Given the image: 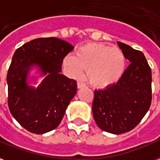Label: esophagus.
<instances>
[{"mask_svg": "<svg viewBox=\"0 0 160 160\" xmlns=\"http://www.w3.org/2000/svg\"><path fill=\"white\" fill-rule=\"evenodd\" d=\"M77 85H78V88H83V87H85V84L83 82H78Z\"/></svg>", "mask_w": 160, "mask_h": 160, "instance_id": "esophagus-1", "label": "esophagus"}]
</instances>
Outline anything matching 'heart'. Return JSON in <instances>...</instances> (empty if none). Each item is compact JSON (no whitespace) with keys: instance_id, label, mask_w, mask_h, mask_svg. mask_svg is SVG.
I'll return each instance as SVG.
<instances>
[{"instance_id":"heart-1","label":"heart","mask_w":160,"mask_h":160,"mask_svg":"<svg viewBox=\"0 0 160 160\" xmlns=\"http://www.w3.org/2000/svg\"><path fill=\"white\" fill-rule=\"evenodd\" d=\"M69 75L78 78L83 69L90 83L99 88L116 84L126 69V58L122 50L101 43H88L76 51L75 56H66L63 61Z\"/></svg>"}]
</instances>
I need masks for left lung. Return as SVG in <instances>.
<instances>
[{
  "mask_svg": "<svg viewBox=\"0 0 160 160\" xmlns=\"http://www.w3.org/2000/svg\"><path fill=\"white\" fill-rule=\"evenodd\" d=\"M118 45L130 65L118 83L94 91L92 105L99 128L115 135L134 129L152 101V72L143 53L120 42Z\"/></svg>",
  "mask_w": 160,
  "mask_h": 160,
  "instance_id": "left-lung-1",
  "label": "left lung"
}]
</instances>
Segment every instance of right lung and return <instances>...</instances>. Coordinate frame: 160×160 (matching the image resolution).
Here are the masks:
<instances>
[{"mask_svg": "<svg viewBox=\"0 0 160 160\" xmlns=\"http://www.w3.org/2000/svg\"><path fill=\"white\" fill-rule=\"evenodd\" d=\"M74 47L55 37L37 38L15 51L8 69V107L21 126L34 134L49 132L59 126L72 98L77 82L60 74L63 59ZM37 68L42 82L29 85L28 74ZM31 81H36L32 78Z\"/></svg>", "mask_w": 160, "mask_h": 160, "instance_id": "1", "label": "right lung"}]
</instances>
